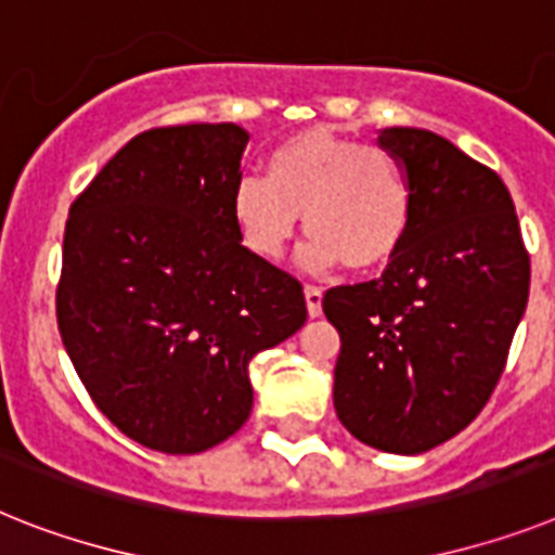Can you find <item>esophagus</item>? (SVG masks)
Masks as SVG:
<instances>
[{
    "instance_id": "34e87169",
    "label": "esophagus",
    "mask_w": 555,
    "mask_h": 555,
    "mask_svg": "<svg viewBox=\"0 0 555 555\" xmlns=\"http://www.w3.org/2000/svg\"><path fill=\"white\" fill-rule=\"evenodd\" d=\"M306 309H309L311 318H320V311H323V292L318 286H306Z\"/></svg>"
}]
</instances>
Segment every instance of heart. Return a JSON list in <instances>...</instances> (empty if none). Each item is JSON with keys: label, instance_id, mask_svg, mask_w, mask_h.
Masks as SVG:
<instances>
[{"label": "heart", "instance_id": "b5f03b06", "mask_svg": "<svg viewBox=\"0 0 555 555\" xmlns=\"http://www.w3.org/2000/svg\"><path fill=\"white\" fill-rule=\"evenodd\" d=\"M229 206L255 258L281 260L304 215L306 269L326 272L343 260L351 272H371L405 244L414 190L400 158L383 146L306 130L267 155V178H241Z\"/></svg>", "mask_w": 555, "mask_h": 555}]
</instances>
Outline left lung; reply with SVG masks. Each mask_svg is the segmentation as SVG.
<instances>
[{
    "instance_id": "1",
    "label": "left lung",
    "mask_w": 555,
    "mask_h": 555,
    "mask_svg": "<svg viewBox=\"0 0 555 555\" xmlns=\"http://www.w3.org/2000/svg\"><path fill=\"white\" fill-rule=\"evenodd\" d=\"M379 146L409 172L414 218L377 281L323 297L340 332L334 411L365 446L423 453L491 400L530 292L511 192L431 130L388 127Z\"/></svg>"
}]
</instances>
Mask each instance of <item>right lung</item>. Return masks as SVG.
Masks as SVG:
<instances>
[{
  "label": "right lung",
  "instance_id": "add662e5",
  "mask_svg": "<svg viewBox=\"0 0 555 555\" xmlns=\"http://www.w3.org/2000/svg\"><path fill=\"white\" fill-rule=\"evenodd\" d=\"M246 141L237 124L141 132L64 227V349L99 411L153 451L232 437L251 411L249 360L306 323L304 286L232 223Z\"/></svg>",
  "mask_w": 555,
  "mask_h": 555
}]
</instances>
